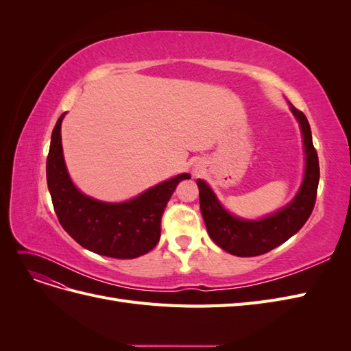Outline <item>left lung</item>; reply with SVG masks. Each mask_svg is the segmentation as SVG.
I'll use <instances>...</instances> for the list:
<instances>
[{"mask_svg":"<svg viewBox=\"0 0 351 351\" xmlns=\"http://www.w3.org/2000/svg\"><path fill=\"white\" fill-rule=\"evenodd\" d=\"M290 110L299 121L304 146V176L299 192L289 205L261 219H244L230 214L204 180L197 178L200 212L204 217L209 237L221 249L234 256L250 258L267 253L289 240L309 219L319 184V161L312 142V132L306 115L294 108Z\"/></svg>","mask_w":351,"mask_h":351,"instance_id":"8db88e82","label":"left lung"}]
</instances>
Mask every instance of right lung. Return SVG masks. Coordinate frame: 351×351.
I'll return each mask as SVG.
<instances>
[{
	"mask_svg": "<svg viewBox=\"0 0 351 351\" xmlns=\"http://www.w3.org/2000/svg\"><path fill=\"white\" fill-rule=\"evenodd\" d=\"M61 114L51 136L47 183L60 224L82 247L102 256L134 259L152 250L161 237V218L167 202L182 180L178 174L120 204L83 195L69 176L61 145Z\"/></svg>",
	"mask_w": 351,
	"mask_h": 351,
	"instance_id": "right-lung-1",
	"label": "right lung"
}]
</instances>
